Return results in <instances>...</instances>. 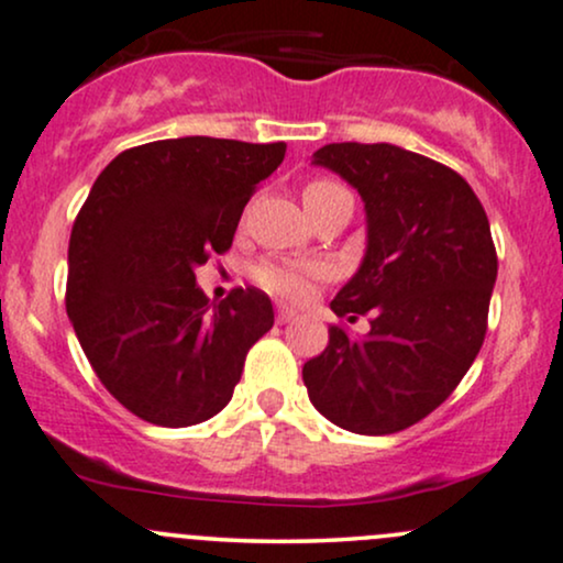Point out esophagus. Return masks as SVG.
<instances>
[{"label": "esophagus", "mask_w": 563, "mask_h": 563, "mask_svg": "<svg viewBox=\"0 0 563 563\" xmlns=\"http://www.w3.org/2000/svg\"><path fill=\"white\" fill-rule=\"evenodd\" d=\"M294 318H296V312H294V309L283 307V303H280V307L275 309V320L280 322V325H286V322H290V320H294Z\"/></svg>", "instance_id": "34e87169"}]
</instances>
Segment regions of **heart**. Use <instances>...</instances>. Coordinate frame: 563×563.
Wrapping results in <instances>:
<instances>
[{
    "label": "heart",
    "mask_w": 563,
    "mask_h": 563,
    "mask_svg": "<svg viewBox=\"0 0 563 563\" xmlns=\"http://www.w3.org/2000/svg\"><path fill=\"white\" fill-rule=\"evenodd\" d=\"M349 192L344 185L335 183L331 177H314L303 185V206L320 203V200ZM328 277V267L320 262H277L267 260L256 264L254 280L256 286L267 294L277 296L286 301H307L314 294L318 283Z\"/></svg>",
    "instance_id": "1"
}]
</instances>
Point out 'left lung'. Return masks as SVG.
<instances>
[{"label":"left lung","mask_w":563,"mask_h":563,"mask_svg":"<svg viewBox=\"0 0 563 563\" xmlns=\"http://www.w3.org/2000/svg\"><path fill=\"white\" fill-rule=\"evenodd\" d=\"M365 200L367 251L331 309L371 333L328 328L303 386L328 421L397 434L455 391L487 333L497 254L489 219L450 166L389 142H333L314 153Z\"/></svg>","instance_id":"1"}]
</instances>
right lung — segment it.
Listing matches in <instances>:
<instances>
[{"instance_id": "right-lung-1", "label": "right lung", "mask_w": 563, "mask_h": 563, "mask_svg": "<svg viewBox=\"0 0 563 563\" xmlns=\"http://www.w3.org/2000/svg\"><path fill=\"white\" fill-rule=\"evenodd\" d=\"M286 142L179 137L119 153L76 214L66 309L100 384L147 423L183 429L230 402L249 349L273 328L264 290L211 307L196 267L230 251Z\"/></svg>"}]
</instances>
